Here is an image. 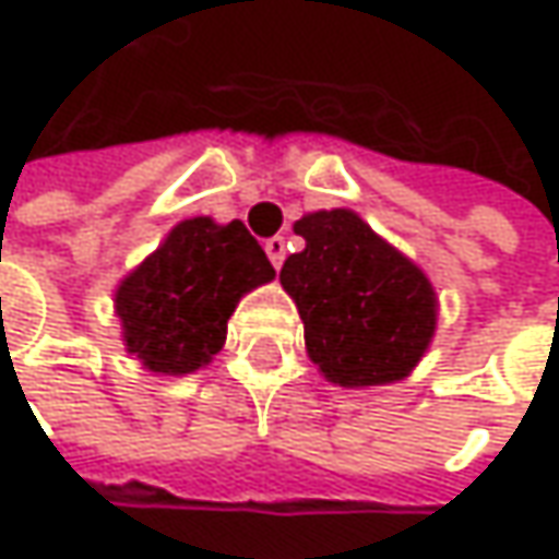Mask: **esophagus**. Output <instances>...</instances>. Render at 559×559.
<instances>
[{
	"mask_svg": "<svg viewBox=\"0 0 559 559\" xmlns=\"http://www.w3.org/2000/svg\"><path fill=\"white\" fill-rule=\"evenodd\" d=\"M264 251H266V258H270V264L280 270V266H283V261H286V238L283 236L266 238Z\"/></svg>",
	"mask_w": 559,
	"mask_h": 559,
	"instance_id": "esophagus-1",
	"label": "esophagus"
}]
</instances>
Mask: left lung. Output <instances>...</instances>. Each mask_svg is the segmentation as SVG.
I'll use <instances>...</instances> for the list:
<instances>
[{"label": "left lung", "mask_w": 559, "mask_h": 559, "mask_svg": "<svg viewBox=\"0 0 559 559\" xmlns=\"http://www.w3.org/2000/svg\"><path fill=\"white\" fill-rule=\"evenodd\" d=\"M305 251L280 270L305 323V349L340 386L403 380L437 330L431 280L346 207L295 223Z\"/></svg>", "instance_id": "8db88e82"}]
</instances>
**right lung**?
Segmentation results:
<instances>
[{
    "label": "right lung",
    "mask_w": 559,
    "mask_h": 559,
    "mask_svg": "<svg viewBox=\"0 0 559 559\" xmlns=\"http://www.w3.org/2000/svg\"><path fill=\"white\" fill-rule=\"evenodd\" d=\"M273 276L241 219H182L116 289L126 349L154 374H191L223 349L238 298Z\"/></svg>",
    "instance_id": "1"
}]
</instances>
